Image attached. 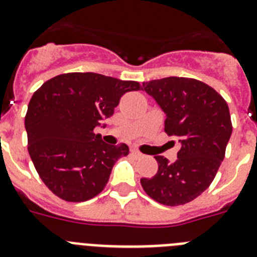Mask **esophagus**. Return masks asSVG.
I'll list each match as a JSON object with an SVG mask.
<instances>
[{"label": "esophagus", "instance_id": "34e87169", "mask_svg": "<svg viewBox=\"0 0 257 257\" xmlns=\"http://www.w3.org/2000/svg\"><path fill=\"white\" fill-rule=\"evenodd\" d=\"M131 153H133V156H135L136 158H140V157H143V153H140V152L135 148L131 149Z\"/></svg>", "mask_w": 257, "mask_h": 257}]
</instances>
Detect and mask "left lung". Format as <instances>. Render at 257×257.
Segmentation results:
<instances>
[{
    "instance_id": "1",
    "label": "left lung",
    "mask_w": 257,
    "mask_h": 257,
    "mask_svg": "<svg viewBox=\"0 0 257 257\" xmlns=\"http://www.w3.org/2000/svg\"><path fill=\"white\" fill-rule=\"evenodd\" d=\"M166 113L165 131L181 143L178 160L156 156L158 171L140 180L158 203L180 206L196 199L215 179L231 135L230 113L211 86L187 77H166L143 83Z\"/></svg>"
}]
</instances>
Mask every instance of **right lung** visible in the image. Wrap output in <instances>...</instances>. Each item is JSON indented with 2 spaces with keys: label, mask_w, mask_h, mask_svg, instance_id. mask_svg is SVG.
<instances>
[{
  "label": "right lung",
  "mask_w": 257,
  "mask_h": 257,
  "mask_svg": "<svg viewBox=\"0 0 257 257\" xmlns=\"http://www.w3.org/2000/svg\"><path fill=\"white\" fill-rule=\"evenodd\" d=\"M140 88L136 81L73 72L49 79L33 94L26 114L28 152L55 196L83 202L105 188L128 147L105 144L95 127L113 115L122 95Z\"/></svg>",
  "instance_id": "1"
}]
</instances>
